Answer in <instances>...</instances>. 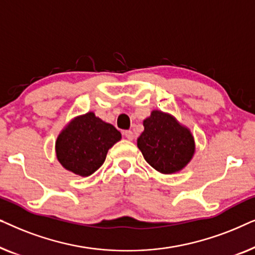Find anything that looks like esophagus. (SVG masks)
<instances>
[{"instance_id":"obj_1","label":"esophagus","mask_w":255,"mask_h":255,"mask_svg":"<svg viewBox=\"0 0 255 255\" xmlns=\"http://www.w3.org/2000/svg\"><path fill=\"white\" fill-rule=\"evenodd\" d=\"M123 134H124V137L128 139V140H132V139H133V132H132L131 130L124 131Z\"/></svg>"}]
</instances>
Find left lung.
<instances>
[{
  "label": "left lung",
  "mask_w": 255,
  "mask_h": 255,
  "mask_svg": "<svg viewBox=\"0 0 255 255\" xmlns=\"http://www.w3.org/2000/svg\"><path fill=\"white\" fill-rule=\"evenodd\" d=\"M146 161L163 174L179 172L190 161L195 151L194 138L170 115L152 111L144 121V132L137 141Z\"/></svg>",
  "instance_id": "1"
}]
</instances>
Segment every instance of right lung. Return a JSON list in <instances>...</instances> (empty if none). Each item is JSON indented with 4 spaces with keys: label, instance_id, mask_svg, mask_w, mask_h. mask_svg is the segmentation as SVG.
<instances>
[{
    "label": "right lung",
    "instance_id": "add662e5",
    "mask_svg": "<svg viewBox=\"0 0 255 255\" xmlns=\"http://www.w3.org/2000/svg\"><path fill=\"white\" fill-rule=\"evenodd\" d=\"M121 138L114 125L88 113L73 120L59 134L57 158L66 169L89 176L103 165L109 148Z\"/></svg>",
    "mask_w": 255,
    "mask_h": 255
}]
</instances>
